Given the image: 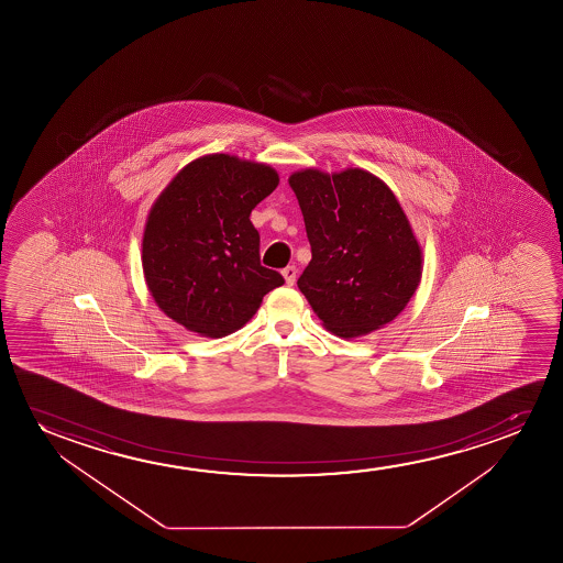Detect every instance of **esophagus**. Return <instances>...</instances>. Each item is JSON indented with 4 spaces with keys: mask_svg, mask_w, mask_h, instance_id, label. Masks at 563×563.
<instances>
[{
    "mask_svg": "<svg viewBox=\"0 0 563 563\" xmlns=\"http://www.w3.org/2000/svg\"><path fill=\"white\" fill-rule=\"evenodd\" d=\"M283 277H285L286 285L294 286V283H296V277H298V269H296L294 265H288V267L283 269Z\"/></svg>",
    "mask_w": 563,
    "mask_h": 563,
    "instance_id": "1",
    "label": "esophagus"
}]
</instances>
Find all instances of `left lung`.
Listing matches in <instances>:
<instances>
[{"label": "left lung", "mask_w": 563, "mask_h": 563, "mask_svg": "<svg viewBox=\"0 0 563 563\" xmlns=\"http://www.w3.org/2000/svg\"><path fill=\"white\" fill-rule=\"evenodd\" d=\"M288 183L311 246L298 288L317 317L342 339L390 323L421 280V247L393 190L362 169L298 170Z\"/></svg>", "instance_id": "1"}]
</instances>
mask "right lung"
Instances as JSON below:
<instances>
[{
    "mask_svg": "<svg viewBox=\"0 0 563 563\" xmlns=\"http://www.w3.org/2000/svg\"><path fill=\"white\" fill-rule=\"evenodd\" d=\"M278 185L269 165L206 155L186 165L157 198L142 240L147 288L165 316L209 339L254 317L285 285L260 262L252 209Z\"/></svg>",
    "mask_w": 563,
    "mask_h": 563,
    "instance_id": "add662e5",
    "label": "right lung"
}]
</instances>
